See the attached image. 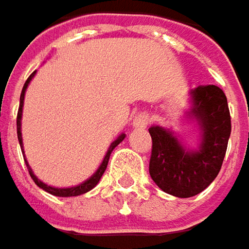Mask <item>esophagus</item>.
<instances>
[{
  "label": "esophagus",
  "mask_w": 249,
  "mask_h": 249,
  "mask_svg": "<svg viewBox=\"0 0 249 249\" xmlns=\"http://www.w3.org/2000/svg\"><path fill=\"white\" fill-rule=\"evenodd\" d=\"M147 124H149V115L146 113H141L135 115V118L132 121V125L136 129H145Z\"/></svg>",
  "instance_id": "obj_1"
}]
</instances>
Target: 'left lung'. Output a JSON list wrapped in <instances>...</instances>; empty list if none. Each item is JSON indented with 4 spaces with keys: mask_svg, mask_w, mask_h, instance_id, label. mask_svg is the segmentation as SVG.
<instances>
[{
    "mask_svg": "<svg viewBox=\"0 0 249 249\" xmlns=\"http://www.w3.org/2000/svg\"><path fill=\"white\" fill-rule=\"evenodd\" d=\"M189 102L185 117L198 126L196 147L182 145L170 128H149L150 177L161 191L177 198L195 196L211 185L222 168L231 134L227 97L219 86L206 85L189 90Z\"/></svg>",
    "mask_w": 249,
    "mask_h": 249,
    "instance_id": "1",
    "label": "left lung"
}]
</instances>
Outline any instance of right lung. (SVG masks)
<instances>
[{"label":"right lung","mask_w":249,"mask_h":249,"mask_svg":"<svg viewBox=\"0 0 249 249\" xmlns=\"http://www.w3.org/2000/svg\"><path fill=\"white\" fill-rule=\"evenodd\" d=\"M35 75H36V71H35V72L27 78V81L25 82V85H23V89H22V93H20V104H19V110H18V118H17L18 141H19V145H20V149H22V153H23V155H25V152H23V139H22V113H23V102H25V93H26L27 86H29V83H30V81L33 79V76H35ZM124 139H125V134H121V135H118V138H117L113 143L110 145V147H108V149H107V152H106V156H104L102 164H100L99 168L93 173L92 177H89V178L86 179V181H83V182L79 184V185L68 187V188H57V187H51V185L44 184V182H43V181H40V179L35 176V173L32 171V168H30L29 163H27L26 156H23V159H25V163H26L27 170H29V174H30V177L33 178V181L36 182V185H37V187H40L41 189H44L46 192H49V194H51V195H55V196H62V198L78 196V195H82V194L89 192L90 189H93L96 185H97V184H99V181H100L102 176H103L104 171H106V168H107L108 159H110L111 152L115 149V146L120 145Z\"/></svg>","instance_id":"1"}]
</instances>
